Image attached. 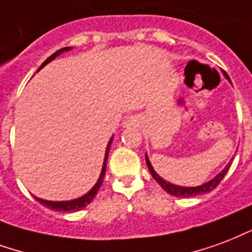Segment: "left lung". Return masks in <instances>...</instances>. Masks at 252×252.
Wrapping results in <instances>:
<instances>
[{
    "label": "left lung",
    "mask_w": 252,
    "mask_h": 252,
    "mask_svg": "<svg viewBox=\"0 0 252 252\" xmlns=\"http://www.w3.org/2000/svg\"><path fill=\"white\" fill-rule=\"evenodd\" d=\"M224 76L227 77V74L225 73ZM227 79H228V77H227ZM145 161H147V165H148V169H150L152 178H154L155 180L161 186V188H163L164 191H167L169 195H173V196H176V197L195 196V195H199V193L210 192V191H212L214 188H216V186L223 180L224 175L227 173V171H228V168H230V165H231V161H230V163L225 165V168L223 169V171H221L216 178H214L212 180H210V182H207V183L203 184V186H199V187H178V186H173V184L171 183H167L165 180H163L158 173L155 172L154 168H152V165H151L150 160H148V158H147V155H145Z\"/></svg>",
    "instance_id": "1"
}]
</instances>
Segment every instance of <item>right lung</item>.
Returning a JSON list of instances; mask_svg holds the SVG:
<instances>
[{
	"label": "right lung",
	"instance_id": "obj_1",
	"mask_svg": "<svg viewBox=\"0 0 252 252\" xmlns=\"http://www.w3.org/2000/svg\"><path fill=\"white\" fill-rule=\"evenodd\" d=\"M70 48L69 46H65V48H63V49L57 50L56 53H53V55L50 56V57H48V59L42 63V65H41V68L42 69V66H45L48 63H50L52 60L56 59L57 56L60 55V53H63L64 50H69ZM38 69V70H40ZM113 139H111L109 140V143H108V147H107V151H105V158H104V165H102V169H101V175H100V178H98L97 183L94 184V187L89 191L87 195H84L83 197H80V199H76V200H69V202H48V200H42V199H40V197H36V200L40 204H42V206L48 207V208H50V210H55V211H79V210H83L84 207H87L89 204V203L92 202V199L96 195H97V191L100 189V187H101L102 184V180H104V176H105V171H107V160H108V154H109V148H111V143Z\"/></svg>",
	"mask_w": 252,
	"mask_h": 252
}]
</instances>
